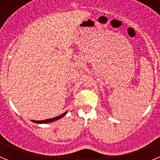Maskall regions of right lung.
I'll return each mask as SVG.
<instances>
[{
  "label": "right lung",
  "instance_id": "1",
  "mask_svg": "<svg viewBox=\"0 0 160 160\" xmlns=\"http://www.w3.org/2000/svg\"><path fill=\"white\" fill-rule=\"evenodd\" d=\"M67 113V111L65 113H63L62 114H61L59 116L57 117H54V118H48V119H45V120H42V121H35V120H32V122H35V123H38V124H41V123H48V122H54L56 120H58L60 118H62L63 116H65Z\"/></svg>",
  "mask_w": 160,
  "mask_h": 160
}]
</instances>
